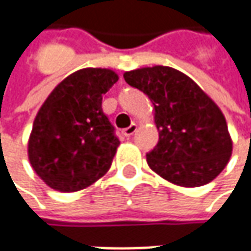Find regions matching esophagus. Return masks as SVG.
Returning a JSON list of instances; mask_svg holds the SVG:
<instances>
[{
	"label": "esophagus",
	"instance_id": "34e87169",
	"mask_svg": "<svg viewBox=\"0 0 251 251\" xmlns=\"http://www.w3.org/2000/svg\"><path fill=\"white\" fill-rule=\"evenodd\" d=\"M135 131H137V124H135V123H132L130 127L124 128L121 132H123V135H124V137H131Z\"/></svg>",
	"mask_w": 251,
	"mask_h": 251
}]
</instances>
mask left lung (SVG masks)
Masks as SVG:
<instances>
[{
    "label": "left lung",
    "instance_id": "8db88e82",
    "mask_svg": "<svg viewBox=\"0 0 251 251\" xmlns=\"http://www.w3.org/2000/svg\"><path fill=\"white\" fill-rule=\"evenodd\" d=\"M124 79L155 106L159 141L147 153L150 168L183 187L217 177L229 162L232 140L222 111L197 83L162 65L126 73Z\"/></svg>",
    "mask_w": 251,
    "mask_h": 251
}]
</instances>
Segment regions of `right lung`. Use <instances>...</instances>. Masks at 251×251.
I'll return each mask as SVG.
<instances>
[{"label":"right lung","instance_id":"right-lung-1","mask_svg":"<svg viewBox=\"0 0 251 251\" xmlns=\"http://www.w3.org/2000/svg\"><path fill=\"white\" fill-rule=\"evenodd\" d=\"M117 81L111 70L85 68L67 76L46 99L34 119L27 152L47 186L73 193L110 169L120 141L101 110V99Z\"/></svg>","mask_w":251,"mask_h":251}]
</instances>
